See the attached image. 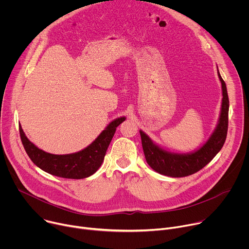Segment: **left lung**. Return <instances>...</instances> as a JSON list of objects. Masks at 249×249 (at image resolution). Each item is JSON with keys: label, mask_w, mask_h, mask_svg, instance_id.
<instances>
[{"label": "left lung", "mask_w": 249, "mask_h": 249, "mask_svg": "<svg viewBox=\"0 0 249 249\" xmlns=\"http://www.w3.org/2000/svg\"><path fill=\"white\" fill-rule=\"evenodd\" d=\"M218 76L222 83L223 90L221 115L216 130L201 149L187 155L168 153L154 144L143 131H140L146 160L157 172L170 177L191 175L206 166L223 148L228 134L230 102L226 83L222 79L219 71Z\"/></svg>", "instance_id": "obj_1"}]
</instances>
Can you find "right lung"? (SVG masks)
<instances>
[{
	"instance_id": "add662e5",
	"label": "right lung",
	"mask_w": 249,
	"mask_h": 249,
	"mask_svg": "<svg viewBox=\"0 0 249 249\" xmlns=\"http://www.w3.org/2000/svg\"><path fill=\"white\" fill-rule=\"evenodd\" d=\"M124 120L125 117L115 119L89 147L70 155H53L38 149L26 138L20 125L19 135L26 154L39 168L63 178L82 179L92 175L99 168L116 128Z\"/></svg>"
}]
</instances>
